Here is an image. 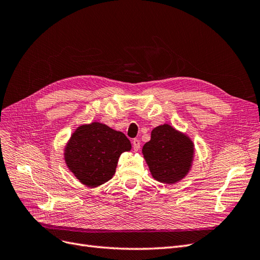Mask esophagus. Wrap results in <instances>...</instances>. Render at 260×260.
<instances>
[{
  "label": "esophagus",
  "mask_w": 260,
  "mask_h": 260,
  "mask_svg": "<svg viewBox=\"0 0 260 260\" xmlns=\"http://www.w3.org/2000/svg\"><path fill=\"white\" fill-rule=\"evenodd\" d=\"M132 146H133V149H135L136 152L139 151V149H140V140L133 139L132 140Z\"/></svg>",
  "instance_id": "34e87169"
}]
</instances>
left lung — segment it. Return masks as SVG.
<instances>
[{
	"mask_svg": "<svg viewBox=\"0 0 260 260\" xmlns=\"http://www.w3.org/2000/svg\"><path fill=\"white\" fill-rule=\"evenodd\" d=\"M142 153L153 178L169 184L186 176L192 166L194 145L183 133L165 123L153 129Z\"/></svg>",
	"mask_w": 260,
	"mask_h": 260,
	"instance_id": "8db88e82",
	"label": "left lung"
}]
</instances>
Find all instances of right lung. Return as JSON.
I'll return each instance as SVG.
<instances>
[{
	"instance_id": "obj_1",
	"label": "right lung",
	"mask_w": 260,
	"mask_h": 260,
	"mask_svg": "<svg viewBox=\"0 0 260 260\" xmlns=\"http://www.w3.org/2000/svg\"><path fill=\"white\" fill-rule=\"evenodd\" d=\"M130 149V141L122 132L92 122L73 133L65 148V160L81 183L96 187L113 178L121 153Z\"/></svg>"
}]
</instances>
